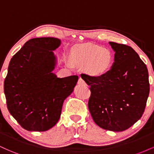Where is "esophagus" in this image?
<instances>
[{"mask_svg": "<svg viewBox=\"0 0 154 154\" xmlns=\"http://www.w3.org/2000/svg\"><path fill=\"white\" fill-rule=\"evenodd\" d=\"M77 83H78V85H86L85 82L83 79L81 78V77H79V79H78V82H77Z\"/></svg>", "mask_w": 154, "mask_h": 154, "instance_id": "34e87169", "label": "esophagus"}]
</instances>
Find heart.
Returning a JSON list of instances; mask_svg holds the SVG:
<instances>
[{"label":"heart","mask_w":154,"mask_h":154,"mask_svg":"<svg viewBox=\"0 0 154 154\" xmlns=\"http://www.w3.org/2000/svg\"><path fill=\"white\" fill-rule=\"evenodd\" d=\"M72 61L77 64L85 65V71L93 77H99L109 72L114 63V55L110 50L99 45H87L72 54ZM71 66V63H69Z\"/></svg>","instance_id":"obj_1"}]
</instances>
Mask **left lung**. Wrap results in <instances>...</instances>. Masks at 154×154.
<instances>
[{
    "label": "left lung",
    "instance_id": "obj_1",
    "mask_svg": "<svg viewBox=\"0 0 154 154\" xmlns=\"http://www.w3.org/2000/svg\"><path fill=\"white\" fill-rule=\"evenodd\" d=\"M115 52L108 73L96 77L82 74L91 95L88 109L95 123L104 130H126L143 114L150 85L146 65L130 46L109 42Z\"/></svg>",
    "mask_w": 154,
    "mask_h": 154
}]
</instances>
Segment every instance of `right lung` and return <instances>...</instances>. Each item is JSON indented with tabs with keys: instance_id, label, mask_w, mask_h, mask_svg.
Here are the masks:
<instances>
[{
	"instance_id": "right-lung-1",
	"label": "right lung",
	"mask_w": 154,
	"mask_h": 154,
	"mask_svg": "<svg viewBox=\"0 0 154 154\" xmlns=\"http://www.w3.org/2000/svg\"><path fill=\"white\" fill-rule=\"evenodd\" d=\"M60 44L58 38H32L10 61L4 81L7 108L28 131H46L58 122L63 101L78 80L77 75L59 78L52 72L53 51Z\"/></svg>"
}]
</instances>
